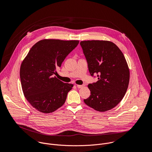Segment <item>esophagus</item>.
Masks as SVG:
<instances>
[{"mask_svg": "<svg viewBox=\"0 0 152 152\" xmlns=\"http://www.w3.org/2000/svg\"><path fill=\"white\" fill-rule=\"evenodd\" d=\"M85 86V85H77V87L78 88H82Z\"/></svg>", "mask_w": 152, "mask_h": 152, "instance_id": "esophagus-1", "label": "esophagus"}]
</instances>
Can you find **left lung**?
Masks as SVG:
<instances>
[{"mask_svg": "<svg viewBox=\"0 0 152 152\" xmlns=\"http://www.w3.org/2000/svg\"><path fill=\"white\" fill-rule=\"evenodd\" d=\"M91 76L98 81L88 84L91 96L85 103L93 109L105 112L115 107L128 88L130 72L125 57L114 42L106 40L80 41Z\"/></svg>", "mask_w": 152, "mask_h": 152, "instance_id": "1", "label": "left lung"}]
</instances>
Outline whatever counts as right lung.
<instances>
[{
  "instance_id": "obj_1",
  "label": "right lung",
  "mask_w": 152,
  "mask_h": 152,
  "mask_svg": "<svg viewBox=\"0 0 152 152\" xmlns=\"http://www.w3.org/2000/svg\"><path fill=\"white\" fill-rule=\"evenodd\" d=\"M79 40L41 39L31 48L21 64L20 76L23 94L38 111L49 114L61 107L73 84L54 76Z\"/></svg>"
}]
</instances>
